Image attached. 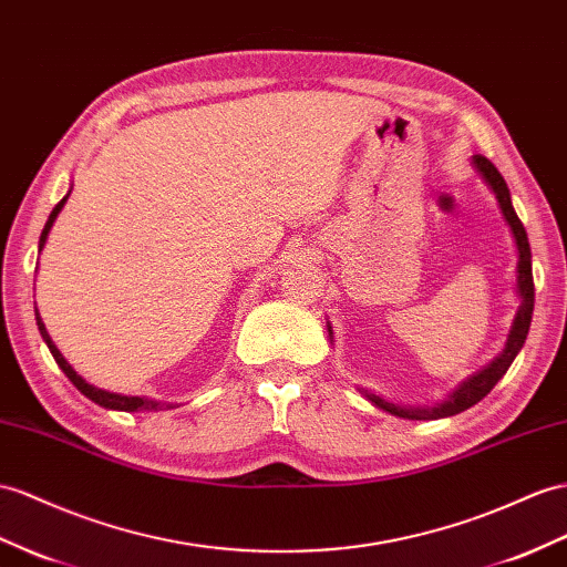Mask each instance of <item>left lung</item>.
I'll return each instance as SVG.
<instances>
[{
  "label": "left lung",
  "instance_id": "8db88e82",
  "mask_svg": "<svg viewBox=\"0 0 567 567\" xmlns=\"http://www.w3.org/2000/svg\"><path fill=\"white\" fill-rule=\"evenodd\" d=\"M474 169L482 174V179L488 184V188L496 194V200L501 206V213L505 217V223L511 225V231L515 237V246H517V297H519V309L515 313V321L511 328V336H507L505 350L491 361L486 369H482L478 373H474L472 379L464 381L457 390H453V395H447V400H443L441 404H433V408H408V404H395L390 400H383L381 395H373L369 390L359 388L361 395H364L375 408L390 412L402 419H443V416H453L460 414L464 410H470L472 404H476L478 400H484L493 385H496L505 371L511 369V364L515 361L517 352L522 350V344L527 340V332L532 326V311H534V280H532V249H529V239L525 225L519 223V217L513 208L511 200V188H507L505 179L501 177V172L496 169V165L491 163L488 157L484 155H474L472 157ZM328 336L332 340V330L328 323Z\"/></svg>",
  "mask_w": 567,
  "mask_h": 567
}]
</instances>
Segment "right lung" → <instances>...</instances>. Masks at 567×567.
<instances>
[{
	"instance_id": "1",
	"label": "right lung",
	"mask_w": 567,
	"mask_h": 567,
	"mask_svg": "<svg viewBox=\"0 0 567 567\" xmlns=\"http://www.w3.org/2000/svg\"><path fill=\"white\" fill-rule=\"evenodd\" d=\"M66 198H69V194L52 208V213H50V217H48V223H45V229H42V235H40L38 251H42V246H45L50 229H52V225H54V220H56V215H60V210L64 208ZM35 321H38V330H40L42 340H45V344L50 347V352H52V357H54V361H56V367H60V369L66 373V379H69L71 383H74L85 398L93 400L95 404H100V408H105V410H120V412H143V410H145V412H157V410H169V408H172V402H159V400H151V398L120 395V393H110V390L91 385L89 381L81 379V375H79L74 369H71V364L62 357V352L56 350V344H54L52 338L48 336V328H45V323H42V318H40L38 309H35Z\"/></svg>"
}]
</instances>
